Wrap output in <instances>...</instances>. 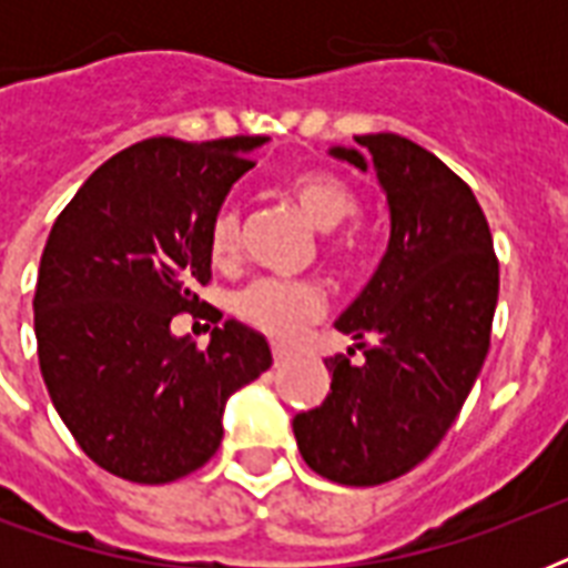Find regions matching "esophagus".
Here are the masks:
<instances>
[{
    "instance_id": "obj_1",
    "label": "esophagus",
    "mask_w": 568,
    "mask_h": 568,
    "mask_svg": "<svg viewBox=\"0 0 568 568\" xmlns=\"http://www.w3.org/2000/svg\"><path fill=\"white\" fill-rule=\"evenodd\" d=\"M288 363V354H285L283 347H274V368H283Z\"/></svg>"
}]
</instances>
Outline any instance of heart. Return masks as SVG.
<instances>
[{
	"instance_id": "heart-1",
	"label": "heart",
	"mask_w": 568,
	"mask_h": 568,
	"mask_svg": "<svg viewBox=\"0 0 568 568\" xmlns=\"http://www.w3.org/2000/svg\"><path fill=\"white\" fill-rule=\"evenodd\" d=\"M285 191L301 214L321 232L336 230L356 212V194L345 180L324 171L294 173L285 182ZM241 239V217L232 205L217 209L209 226V250L217 262L235 256ZM232 310L244 324L258 329L271 342L288 345L301 336L303 329L315 324L327 310V297L321 285L310 280H280V276H262L244 285L232 297Z\"/></svg>"
}]
</instances>
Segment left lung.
Listing matches in <instances>:
<instances>
[{"label":"left lung","instance_id":"obj_1","mask_svg":"<svg viewBox=\"0 0 568 568\" xmlns=\"http://www.w3.org/2000/svg\"><path fill=\"white\" fill-rule=\"evenodd\" d=\"M329 155L377 173L388 244L336 321L354 345L324 363L327 397L292 427L312 471L377 486L430 457L466 404L489 351L498 258L471 189L409 138L359 135ZM356 349L364 359L351 364Z\"/></svg>","mask_w":568,"mask_h":568}]
</instances>
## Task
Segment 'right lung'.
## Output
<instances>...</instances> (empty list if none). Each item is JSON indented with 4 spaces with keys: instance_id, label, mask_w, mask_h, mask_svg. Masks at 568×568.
Listing matches in <instances>:
<instances>
[{
    "instance_id": "obj_1",
    "label": "right lung",
    "mask_w": 568,
    "mask_h": 568,
    "mask_svg": "<svg viewBox=\"0 0 568 568\" xmlns=\"http://www.w3.org/2000/svg\"><path fill=\"white\" fill-rule=\"evenodd\" d=\"M262 144L141 141L97 168L49 232L34 292L40 374L79 448L123 480L171 484L209 463L230 395L274 363L262 333L217 324V310L205 351L171 329L200 306L212 217Z\"/></svg>"
}]
</instances>
